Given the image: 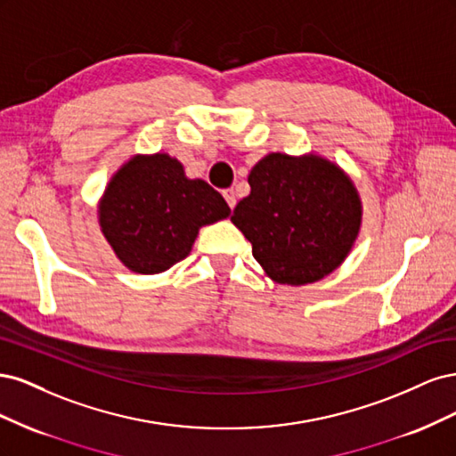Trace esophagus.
I'll use <instances>...</instances> for the list:
<instances>
[{
	"label": "esophagus",
	"instance_id": "esophagus-1",
	"mask_svg": "<svg viewBox=\"0 0 456 456\" xmlns=\"http://www.w3.org/2000/svg\"><path fill=\"white\" fill-rule=\"evenodd\" d=\"M223 196H224V200H226L230 209H233V207H236V201H238V200H236V191H233L232 188H228V190L223 191Z\"/></svg>",
	"mask_w": 456,
	"mask_h": 456
}]
</instances>
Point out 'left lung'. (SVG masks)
<instances>
[{"label":"left lung","mask_w":456,"mask_h":456,"mask_svg":"<svg viewBox=\"0 0 456 456\" xmlns=\"http://www.w3.org/2000/svg\"><path fill=\"white\" fill-rule=\"evenodd\" d=\"M251 194L232 223L253 245L268 278L306 285L335 272L360 236L363 205L348 173L315 151L262 158L249 173Z\"/></svg>","instance_id":"obj_1"}]
</instances>
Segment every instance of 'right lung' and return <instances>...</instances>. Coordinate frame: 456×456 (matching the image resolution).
<instances>
[{
	"instance_id": "add662e5",
	"label": "right lung",
	"mask_w": 456,
	"mask_h": 456,
	"mask_svg": "<svg viewBox=\"0 0 456 456\" xmlns=\"http://www.w3.org/2000/svg\"><path fill=\"white\" fill-rule=\"evenodd\" d=\"M104 240L134 273H161L186 258L200 228L230 216V207L176 158L134 154L110 178L96 205Z\"/></svg>"
}]
</instances>
